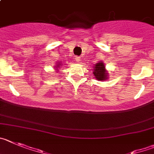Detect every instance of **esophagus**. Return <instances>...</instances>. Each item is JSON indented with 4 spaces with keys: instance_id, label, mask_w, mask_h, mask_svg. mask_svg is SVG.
<instances>
[{
    "instance_id": "esophagus-1",
    "label": "esophagus",
    "mask_w": 154,
    "mask_h": 154,
    "mask_svg": "<svg viewBox=\"0 0 154 154\" xmlns=\"http://www.w3.org/2000/svg\"><path fill=\"white\" fill-rule=\"evenodd\" d=\"M75 60L76 62H78V63H79L80 60H81V58H80L79 56H75Z\"/></svg>"
}]
</instances>
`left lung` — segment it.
<instances>
[{"label":"left lung","instance_id":"obj_1","mask_svg":"<svg viewBox=\"0 0 154 154\" xmlns=\"http://www.w3.org/2000/svg\"><path fill=\"white\" fill-rule=\"evenodd\" d=\"M93 74L98 81H105L108 79V72L105 69V66L102 62H98L94 65L93 69Z\"/></svg>","mask_w":154,"mask_h":154}]
</instances>
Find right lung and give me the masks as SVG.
Returning a JSON list of instances; mask_svg holds the SVG:
<instances>
[{"mask_svg":"<svg viewBox=\"0 0 154 154\" xmlns=\"http://www.w3.org/2000/svg\"><path fill=\"white\" fill-rule=\"evenodd\" d=\"M60 65H61V64H60ZM60 64H57V65H56V68H59V67H60Z\"/></svg>","mask_w":154,"mask_h":154,"instance_id":"right-lung-1","label":"right lung"}]
</instances>
